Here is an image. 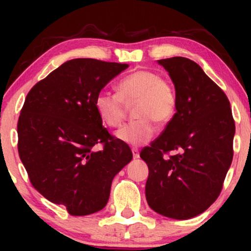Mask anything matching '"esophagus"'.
<instances>
[{
    "label": "esophagus",
    "instance_id": "1",
    "mask_svg": "<svg viewBox=\"0 0 251 251\" xmlns=\"http://www.w3.org/2000/svg\"><path fill=\"white\" fill-rule=\"evenodd\" d=\"M132 154H133L134 159H137V158H139V151H138V149H135V148L132 149Z\"/></svg>",
    "mask_w": 251,
    "mask_h": 251
}]
</instances>
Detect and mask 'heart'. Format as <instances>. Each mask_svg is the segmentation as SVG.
<instances>
[{"mask_svg": "<svg viewBox=\"0 0 251 251\" xmlns=\"http://www.w3.org/2000/svg\"><path fill=\"white\" fill-rule=\"evenodd\" d=\"M137 102L135 122L128 123L116 132L120 142L128 145H144L153 137L154 123L166 125L177 109V93L169 80L153 71L140 70L120 80L118 93L101 91L97 94L94 106L109 127H118L126 116V105Z\"/></svg>", "mask_w": 251, "mask_h": 251, "instance_id": "heart-1", "label": "heart"}]
</instances>
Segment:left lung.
I'll return each mask as SVG.
<instances>
[{
	"label": "left lung",
	"instance_id": "obj_1",
	"mask_svg": "<svg viewBox=\"0 0 251 251\" xmlns=\"http://www.w3.org/2000/svg\"><path fill=\"white\" fill-rule=\"evenodd\" d=\"M175 85L177 109L163 133L140 152L149 166L150 208L189 220L217 200L232 162L235 122L222 89L186 57L158 60ZM176 154L166 157L169 151Z\"/></svg>",
	"mask_w": 251,
	"mask_h": 251
}]
</instances>
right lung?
I'll list each match as a JSON object with an SVG mask.
<instances>
[{
	"instance_id": "right-lung-1",
	"label": "right lung",
	"mask_w": 251,
	"mask_h": 251,
	"mask_svg": "<svg viewBox=\"0 0 251 251\" xmlns=\"http://www.w3.org/2000/svg\"><path fill=\"white\" fill-rule=\"evenodd\" d=\"M127 63L73 59L30 89L21 109L19 154L31 185L72 216L105 208L112 180L132 160L127 144L102 126L94 100ZM101 143L103 150L94 146Z\"/></svg>"
}]
</instances>
